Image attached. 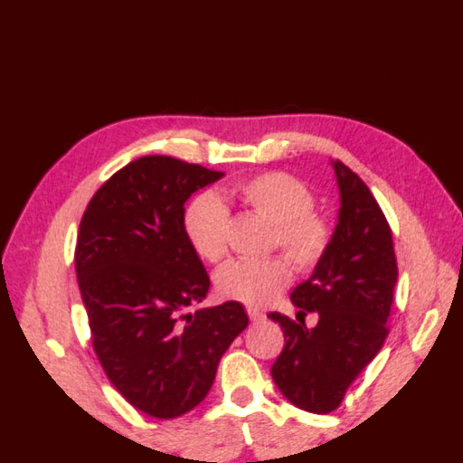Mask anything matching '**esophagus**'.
I'll use <instances>...</instances> for the list:
<instances>
[{"mask_svg": "<svg viewBox=\"0 0 463 463\" xmlns=\"http://www.w3.org/2000/svg\"><path fill=\"white\" fill-rule=\"evenodd\" d=\"M247 313H249V319H250L252 323H260V321H265V317H267V315L262 313V311L255 309V307H249Z\"/></svg>", "mask_w": 463, "mask_h": 463, "instance_id": "1", "label": "esophagus"}]
</instances>
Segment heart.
<instances>
[{
  "label": "heart",
  "mask_w": 463,
  "mask_h": 463,
  "mask_svg": "<svg viewBox=\"0 0 463 463\" xmlns=\"http://www.w3.org/2000/svg\"><path fill=\"white\" fill-rule=\"evenodd\" d=\"M232 198L273 224L270 244L298 269H313L327 257L335 229L327 216L313 211L315 196L301 180L287 172H265L234 184ZM183 231L190 249L206 262L226 252L229 211L214 193H201L183 213ZM291 283V267L283 257L229 260L216 270V293L250 307L265 305Z\"/></svg>",
  "instance_id": "heart-1"
}]
</instances>
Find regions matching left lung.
I'll return each instance as SVG.
<instances>
[{"mask_svg":"<svg viewBox=\"0 0 463 463\" xmlns=\"http://www.w3.org/2000/svg\"><path fill=\"white\" fill-rule=\"evenodd\" d=\"M341 208L331 250L311 279L291 293L297 320L269 313L285 347L270 367L288 402L311 413H331L373 359L389 333L397 259L392 229L367 184L341 160L333 162ZM320 315L313 330L300 317Z\"/></svg>","mask_w":463,"mask_h":463,"instance_id":"left-lung-1","label":"left lung"}]
</instances>
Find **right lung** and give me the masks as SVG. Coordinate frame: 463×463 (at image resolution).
Instances as JSON below:
<instances>
[{"instance_id": "right-lung-1", "label": "right lung", "mask_w": 463, "mask_h": 463, "mask_svg": "<svg viewBox=\"0 0 463 463\" xmlns=\"http://www.w3.org/2000/svg\"><path fill=\"white\" fill-rule=\"evenodd\" d=\"M221 176L172 156L136 158L96 190L80 222L74 262L96 357L124 400L156 420L204 400L249 325L237 301L190 311L211 279L184 237V203Z\"/></svg>"}]
</instances>
